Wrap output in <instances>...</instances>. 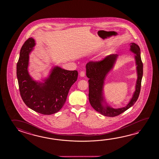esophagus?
<instances>
[{
  "mask_svg": "<svg viewBox=\"0 0 159 159\" xmlns=\"http://www.w3.org/2000/svg\"><path fill=\"white\" fill-rule=\"evenodd\" d=\"M80 76L81 77H84L85 76V72L83 71H81L80 73Z\"/></svg>",
  "mask_w": 159,
  "mask_h": 159,
  "instance_id": "1",
  "label": "esophagus"
}]
</instances>
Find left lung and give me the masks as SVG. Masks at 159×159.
Here are the masks:
<instances>
[{"label":"left lung","instance_id":"1","mask_svg":"<svg viewBox=\"0 0 159 159\" xmlns=\"http://www.w3.org/2000/svg\"><path fill=\"white\" fill-rule=\"evenodd\" d=\"M130 51L134 55L136 65L137 80L135 90L126 106L114 108L107 103L104 96L105 81L107 75L112 70L117 60L118 55L111 54L105 57L102 61H90L86 65V76L89 80V100L91 107L100 114L109 117H114L129 109L137 101L140 92L143 75V64L141 59L140 49L138 45L131 43Z\"/></svg>","mask_w":159,"mask_h":159}]
</instances>
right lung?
<instances>
[{"mask_svg":"<svg viewBox=\"0 0 159 159\" xmlns=\"http://www.w3.org/2000/svg\"><path fill=\"white\" fill-rule=\"evenodd\" d=\"M35 45L34 39L30 38L20 49L16 65L19 91L23 102L30 109L42 114H52L59 111L65 104L78 73L54 66L43 82L35 80L28 71L29 55Z\"/></svg>","mask_w":159,"mask_h":159,"instance_id":"obj_1","label":"right lung"}]
</instances>
